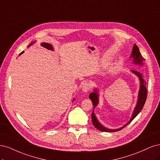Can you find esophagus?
Returning <instances> with one entry per match:
<instances>
[{
	"instance_id": "obj_1",
	"label": "esophagus",
	"mask_w": 160,
	"mask_h": 160,
	"mask_svg": "<svg viewBox=\"0 0 160 160\" xmlns=\"http://www.w3.org/2000/svg\"><path fill=\"white\" fill-rule=\"evenodd\" d=\"M91 87H92V85L90 82H85V83L83 84V86H82V91L84 92H87L91 88Z\"/></svg>"
}]
</instances>
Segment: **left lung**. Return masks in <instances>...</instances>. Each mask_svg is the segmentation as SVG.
<instances>
[{
    "instance_id": "left-lung-1",
    "label": "left lung",
    "mask_w": 160,
    "mask_h": 160,
    "mask_svg": "<svg viewBox=\"0 0 160 160\" xmlns=\"http://www.w3.org/2000/svg\"><path fill=\"white\" fill-rule=\"evenodd\" d=\"M131 57L133 58V63L136 64H142L143 62H142L144 61V58L142 57L140 50H139V48L138 47V46L136 44H134L133 47V50H132V52L131 54ZM132 72L133 73H134L136 75H137L139 78H140V91H139V94H138V102L133 112V114L132 116V118L130 119V120L126 124H125L123 127L120 128L119 129H115V130H111V129H108L105 127L103 126L101 123L98 122V120H97V118L96 117L94 113V110L92 113V122L93 125L94 126V127L96 128H97L98 130H99L102 132H118L122 129H123V128H125L128 124H129L134 118L138 116V114L141 112V110H142V108L145 104V102L147 98V94H148V91L146 89V81L143 80V75L140 74V72L136 71V70H132ZM98 90L95 89L94 92H92V93L90 94L89 96V98L92 100V104H93L94 106V108L98 105Z\"/></svg>"
}]
</instances>
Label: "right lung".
Here are the masks:
<instances>
[{
	"instance_id": "right-lung-1",
	"label": "right lung",
	"mask_w": 160,
	"mask_h": 160,
	"mask_svg": "<svg viewBox=\"0 0 160 160\" xmlns=\"http://www.w3.org/2000/svg\"><path fill=\"white\" fill-rule=\"evenodd\" d=\"M33 43H34V42L31 43V44H30V45H28V46H30V45H32ZM41 46H43V47L46 48V49H48V50H53V47H52V46L51 45V44H48V43H44V42H43V43L41 44ZM22 53H23V52H22L21 53H20V55L21 54H22Z\"/></svg>"
}]
</instances>
